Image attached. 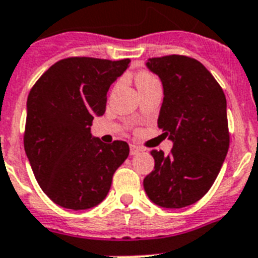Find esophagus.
<instances>
[{"label": "esophagus", "instance_id": "1", "mask_svg": "<svg viewBox=\"0 0 258 258\" xmlns=\"http://www.w3.org/2000/svg\"><path fill=\"white\" fill-rule=\"evenodd\" d=\"M140 151H142V148L140 147H138V146H135V144H130V154L131 155L139 154Z\"/></svg>", "mask_w": 258, "mask_h": 258}]
</instances>
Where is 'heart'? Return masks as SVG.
I'll return each mask as SVG.
<instances>
[{
    "instance_id": "obj_1",
    "label": "heart",
    "mask_w": 258,
    "mask_h": 258,
    "mask_svg": "<svg viewBox=\"0 0 258 258\" xmlns=\"http://www.w3.org/2000/svg\"><path fill=\"white\" fill-rule=\"evenodd\" d=\"M155 81H158V78H156L154 74L148 73V71H140V73L136 74V85H138V87H139V86L147 85V83H151V82Z\"/></svg>"
}]
</instances>
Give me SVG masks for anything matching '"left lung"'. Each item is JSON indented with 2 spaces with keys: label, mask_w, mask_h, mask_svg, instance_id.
I'll return each instance as SVG.
<instances>
[{
  "label": "left lung",
  "mask_w": 258,
  "mask_h": 258,
  "mask_svg": "<svg viewBox=\"0 0 258 258\" xmlns=\"http://www.w3.org/2000/svg\"><path fill=\"white\" fill-rule=\"evenodd\" d=\"M147 68L162 79L164 98L158 125L173 147L168 155L151 151L155 169L144 177V190L156 205L183 208L208 192L225 160L227 99L213 75L195 58H150Z\"/></svg>",
  "instance_id": "1"
}]
</instances>
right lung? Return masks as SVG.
Returning a JSON list of instances; mask_svg holds the SVG:
<instances>
[{
	"mask_svg": "<svg viewBox=\"0 0 258 258\" xmlns=\"http://www.w3.org/2000/svg\"><path fill=\"white\" fill-rule=\"evenodd\" d=\"M130 59L70 56L58 60L27 96L24 146L39 187L55 204L81 211L103 202L128 144L91 138L94 116L106 111L107 91Z\"/></svg>",
	"mask_w": 258,
	"mask_h": 258,
	"instance_id": "obj_1",
	"label": "right lung"
}]
</instances>
